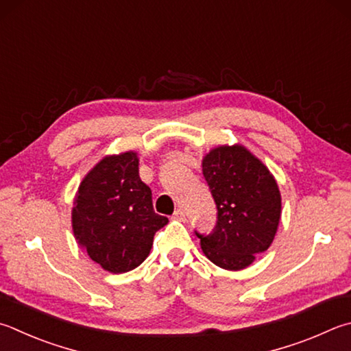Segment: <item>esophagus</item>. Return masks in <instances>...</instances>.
Returning a JSON list of instances; mask_svg holds the SVG:
<instances>
[{"label":"esophagus","instance_id":"34e87169","mask_svg":"<svg viewBox=\"0 0 351 351\" xmlns=\"http://www.w3.org/2000/svg\"><path fill=\"white\" fill-rule=\"evenodd\" d=\"M171 218L176 219V221H184V219H186V215H184V212L180 208V210H176V212L173 213V216H171Z\"/></svg>","mask_w":351,"mask_h":351}]
</instances>
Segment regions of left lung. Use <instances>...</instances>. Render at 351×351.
<instances>
[{
	"label": "left lung",
	"instance_id": "left-lung-1",
	"mask_svg": "<svg viewBox=\"0 0 351 351\" xmlns=\"http://www.w3.org/2000/svg\"><path fill=\"white\" fill-rule=\"evenodd\" d=\"M202 175L218 210L213 233H196L215 265L238 271L271 245L281 192L270 170L244 145H218L202 158Z\"/></svg>",
	"mask_w": 351,
	"mask_h": 351
}]
</instances>
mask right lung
I'll list each match as a JSON object with an SVG mask.
<instances>
[{"instance_id":"right-lung-1","label":"right lung","mask_w":351,"mask_h":351,"mask_svg":"<svg viewBox=\"0 0 351 351\" xmlns=\"http://www.w3.org/2000/svg\"><path fill=\"white\" fill-rule=\"evenodd\" d=\"M136 152L107 155L81 181L72 208L75 239L104 270L141 265L155 233L167 224L155 213L152 190L139 178Z\"/></svg>"}]
</instances>
